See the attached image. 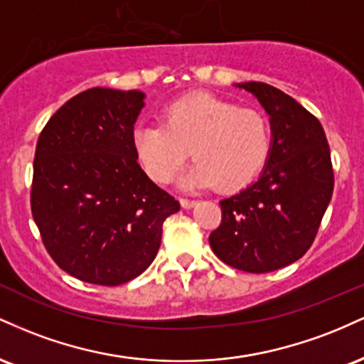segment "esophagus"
<instances>
[{
  "label": "esophagus",
  "mask_w": 364,
  "mask_h": 364,
  "mask_svg": "<svg viewBox=\"0 0 364 364\" xmlns=\"http://www.w3.org/2000/svg\"><path fill=\"white\" fill-rule=\"evenodd\" d=\"M179 203H181L183 208H191L195 207V200H188V198H179Z\"/></svg>",
  "instance_id": "esophagus-1"
}]
</instances>
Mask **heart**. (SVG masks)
Segmentation results:
<instances>
[{
    "instance_id": "1",
    "label": "heart",
    "mask_w": 364,
    "mask_h": 364,
    "mask_svg": "<svg viewBox=\"0 0 364 364\" xmlns=\"http://www.w3.org/2000/svg\"><path fill=\"white\" fill-rule=\"evenodd\" d=\"M133 149L156 183H169L188 156L195 166L186 185L241 190L265 168L272 150V127L265 114L210 94H191L162 111V123H139Z\"/></svg>"
}]
</instances>
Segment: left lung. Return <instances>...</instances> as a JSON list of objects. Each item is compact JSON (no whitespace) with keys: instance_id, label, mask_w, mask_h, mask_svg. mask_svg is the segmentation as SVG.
<instances>
[{"instance_id":"8db88e82","label":"left lung","mask_w":364,"mask_h":364,"mask_svg":"<svg viewBox=\"0 0 364 364\" xmlns=\"http://www.w3.org/2000/svg\"><path fill=\"white\" fill-rule=\"evenodd\" d=\"M269 114L272 150L260 178L220 200L223 220L212 250L228 265L265 274L308 252L333 191L330 149L320 121L269 83H236Z\"/></svg>"}]
</instances>
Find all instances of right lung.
<instances>
[{"mask_svg": "<svg viewBox=\"0 0 364 364\" xmlns=\"http://www.w3.org/2000/svg\"><path fill=\"white\" fill-rule=\"evenodd\" d=\"M144 106L140 90L94 87L63 104L37 140L32 215L53 260L83 282L139 277L179 210L136 161L133 128Z\"/></svg>", "mask_w": 364, "mask_h": 364, "instance_id": "right-lung-1", "label": "right lung"}]
</instances>
